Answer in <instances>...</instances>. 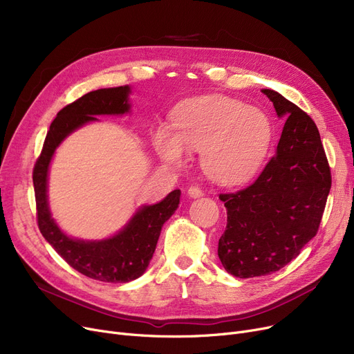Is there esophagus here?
Segmentation results:
<instances>
[{
    "mask_svg": "<svg viewBox=\"0 0 354 354\" xmlns=\"http://www.w3.org/2000/svg\"><path fill=\"white\" fill-rule=\"evenodd\" d=\"M188 195L191 198H199L203 195V191L198 187V185H192V187H189V189H188Z\"/></svg>",
    "mask_w": 354,
    "mask_h": 354,
    "instance_id": "obj_1",
    "label": "esophagus"
}]
</instances>
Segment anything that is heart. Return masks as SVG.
I'll return each mask as SVG.
<instances>
[{
    "label": "heart",
    "instance_id": "obj_1",
    "mask_svg": "<svg viewBox=\"0 0 354 354\" xmlns=\"http://www.w3.org/2000/svg\"><path fill=\"white\" fill-rule=\"evenodd\" d=\"M172 127L153 135L158 155L182 165L187 151H201L203 171L222 185L250 180L267 158L272 124L263 110L222 96L191 99L172 113Z\"/></svg>",
    "mask_w": 354,
    "mask_h": 354
}]
</instances>
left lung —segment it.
I'll use <instances>...</instances> for the list:
<instances>
[{
  "instance_id": "1",
  "label": "left lung",
  "mask_w": 354,
  "mask_h": 354,
  "mask_svg": "<svg viewBox=\"0 0 354 354\" xmlns=\"http://www.w3.org/2000/svg\"><path fill=\"white\" fill-rule=\"evenodd\" d=\"M286 118L277 152L250 187L219 194L227 230L218 243L224 268L239 278L281 270L320 227L331 172L314 120L280 93L261 90Z\"/></svg>"
}]
</instances>
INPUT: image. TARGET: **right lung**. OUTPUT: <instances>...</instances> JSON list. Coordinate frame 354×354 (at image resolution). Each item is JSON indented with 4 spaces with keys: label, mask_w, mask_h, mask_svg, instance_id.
Returning a JSON list of instances; mask_svg holds the SVG:
<instances>
[{
    "label": "right lung",
    "mask_w": 354,
    "mask_h": 354,
    "mask_svg": "<svg viewBox=\"0 0 354 354\" xmlns=\"http://www.w3.org/2000/svg\"><path fill=\"white\" fill-rule=\"evenodd\" d=\"M129 86L99 88L63 107L50 124L43 151L32 171L37 224L47 243L64 261L83 275L104 283H129L140 277L151 261L160 230L179 205L180 191L175 189L155 205L140 208L115 236L103 241L68 238L51 218L47 203V174L55 147L73 130L97 115H123L129 111Z\"/></svg>",
    "instance_id": "obj_1"
}]
</instances>
